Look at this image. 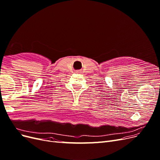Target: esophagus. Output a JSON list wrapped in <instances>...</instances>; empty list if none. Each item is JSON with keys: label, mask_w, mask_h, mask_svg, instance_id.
<instances>
[{"label": "esophagus", "mask_w": 160, "mask_h": 160, "mask_svg": "<svg viewBox=\"0 0 160 160\" xmlns=\"http://www.w3.org/2000/svg\"><path fill=\"white\" fill-rule=\"evenodd\" d=\"M80 72H82V71H80V70L76 71V73H80Z\"/></svg>", "instance_id": "34e87169"}]
</instances>
